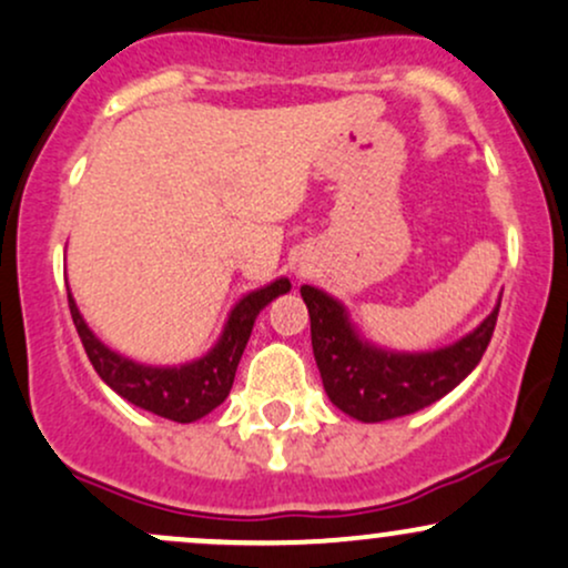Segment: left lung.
<instances>
[{
	"instance_id": "8db88e82",
	"label": "left lung",
	"mask_w": 568,
	"mask_h": 568,
	"mask_svg": "<svg viewBox=\"0 0 568 568\" xmlns=\"http://www.w3.org/2000/svg\"><path fill=\"white\" fill-rule=\"evenodd\" d=\"M315 364L334 407L364 423L394 420L439 402L479 364L494 336L498 307L456 345L434 353H390L361 339L334 296L302 285Z\"/></svg>"
}]
</instances>
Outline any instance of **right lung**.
I'll return each instance as SVG.
<instances>
[{"label": "right lung", "instance_id": "add662e5", "mask_svg": "<svg viewBox=\"0 0 568 568\" xmlns=\"http://www.w3.org/2000/svg\"><path fill=\"white\" fill-rule=\"evenodd\" d=\"M288 291L291 283L285 277H280L274 283L264 285V288L242 296L234 304L232 313H229L226 326H223L221 339L215 342L213 351H207L202 358L191 361V364L180 366H145L110 351L85 326L72 294H67V298H70V313L74 328L80 334V342L85 347V355H89L97 375L118 396L132 402L134 407L166 417V420L193 423L199 417L213 413L217 404L226 402L236 375V366H240L242 353H245L247 339H251L255 317H258L261 310L272 298L288 294Z\"/></svg>", "mask_w": 568, "mask_h": 568}]
</instances>
